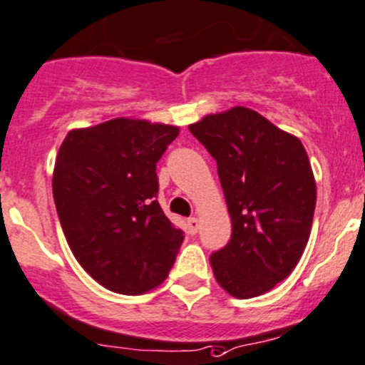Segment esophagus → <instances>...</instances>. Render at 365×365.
I'll list each match as a JSON object with an SVG mask.
<instances>
[{
    "mask_svg": "<svg viewBox=\"0 0 365 365\" xmlns=\"http://www.w3.org/2000/svg\"><path fill=\"white\" fill-rule=\"evenodd\" d=\"M187 226H189L190 233H197V230H200V219L189 217V219H187Z\"/></svg>",
    "mask_w": 365,
    "mask_h": 365,
    "instance_id": "34e87169",
    "label": "esophagus"
}]
</instances>
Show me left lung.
Returning a JSON list of instances; mask_svg holds the SVG:
<instances>
[{
	"instance_id": "obj_1",
	"label": "left lung",
	"mask_w": 365,
	"mask_h": 365,
	"mask_svg": "<svg viewBox=\"0 0 365 365\" xmlns=\"http://www.w3.org/2000/svg\"><path fill=\"white\" fill-rule=\"evenodd\" d=\"M217 162L232 239L210 257L233 298L271 291L302 258L312 230L316 180L302 140L258 112L233 107L189 125Z\"/></svg>"
}]
</instances>
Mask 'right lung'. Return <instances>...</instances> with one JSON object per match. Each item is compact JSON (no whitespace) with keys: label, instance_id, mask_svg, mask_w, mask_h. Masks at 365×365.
Listing matches in <instances>:
<instances>
[{"label":"right lung","instance_id":"obj_1","mask_svg":"<svg viewBox=\"0 0 365 365\" xmlns=\"http://www.w3.org/2000/svg\"><path fill=\"white\" fill-rule=\"evenodd\" d=\"M180 128L115 118L74 128L53 169V197L67 244L105 289L137 296L168 278L183 242L158 201L157 162Z\"/></svg>","mask_w":365,"mask_h":365}]
</instances>
